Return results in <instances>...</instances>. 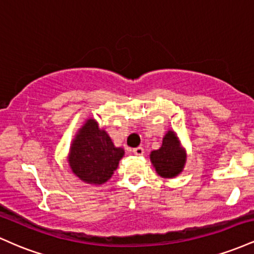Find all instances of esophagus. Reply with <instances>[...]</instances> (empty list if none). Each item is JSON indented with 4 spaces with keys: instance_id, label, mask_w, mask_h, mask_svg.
<instances>
[{
    "instance_id": "1",
    "label": "esophagus",
    "mask_w": 254,
    "mask_h": 254,
    "mask_svg": "<svg viewBox=\"0 0 254 254\" xmlns=\"http://www.w3.org/2000/svg\"><path fill=\"white\" fill-rule=\"evenodd\" d=\"M132 153L135 154V155H137V156H142L144 154V149L142 147H137V148H135V149L132 150Z\"/></svg>"
}]
</instances>
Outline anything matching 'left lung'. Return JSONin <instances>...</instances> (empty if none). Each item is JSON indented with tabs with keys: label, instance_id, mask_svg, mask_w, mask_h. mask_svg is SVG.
I'll return each mask as SVG.
<instances>
[{
	"label": "left lung",
	"instance_id": "8db88e82",
	"mask_svg": "<svg viewBox=\"0 0 254 254\" xmlns=\"http://www.w3.org/2000/svg\"><path fill=\"white\" fill-rule=\"evenodd\" d=\"M150 160L157 174L164 178H174L183 171L186 155L173 131L166 133L160 149L151 151Z\"/></svg>",
	"mask_w": 254,
	"mask_h": 254
}]
</instances>
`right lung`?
Masks as SVG:
<instances>
[{
    "mask_svg": "<svg viewBox=\"0 0 254 254\" xmlns=\"http://www.w3.org/2000/svg\"><path fill=\"white\" fill-rule=\"evenodd\" d=\"M123 155L124 150L113 145L97 122L88 119L72 141L69 164L81 180L100 185L112 177Z\"/></svg>",
    "mask_w": 254,
    "mask_h": 254,
    "instance_id": "obj_1",
    "label": "right lung"
}]
</instances>
